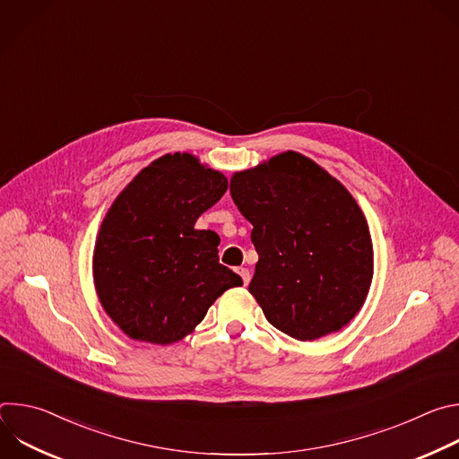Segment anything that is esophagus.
<instances>
[{"label":"esophagus","instance_id":"1","mask_svg":"<svg viewBox=\"0 0 459 459\" xmlns=\"http://www.w3.org/2000/svg\"><path fill=\"white\" fill-rule=\"evenodd\" d=\"M238 273H239V276H241L243 283H245V285H248V281H250V271H248V269H245V267H241V269H238Z\"/></svg>","mask_w":459,"mask_h":459}]
</instances>
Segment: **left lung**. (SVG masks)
Listing matches in <instances>:
<instances>
[{
	"instance_id": "1",
	"label": "left lung",
	"mask_w": 459,
	"mask_h": 459,
	"mask_svg": "<svg viewBox=\"0 0 459 459\" xmlns=\"http://www.w3.org/2000/svg\"><path fill=\"white\" fill-rule=\"evenodd\" d=\"M230 195L259 255L250 294L278 331L312 342L345 326L372 281L367 220L351 192L298 152L236 172Z\"/></svg>"
}]
</instances>
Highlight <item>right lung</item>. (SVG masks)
Here are the masks:
<instances>
[{"label": "right lung", "mask_w": 459, "mask_h": 459, "mask_svg": "<svg viewBox=\"0 0 459 459\" xmlns=\"http://www.w3.org/2000/svg\"><path fill=\"white\" fill-rule=\"evenodd\" d=\"M227 178L190 154L145 167L107 212L94 250L105 312L138 342L169 345L194 331L241 278L220 264V236L194 229L227 192Z\"/></svg>", "instance_id": "right-lung-1"}]
</instances>
